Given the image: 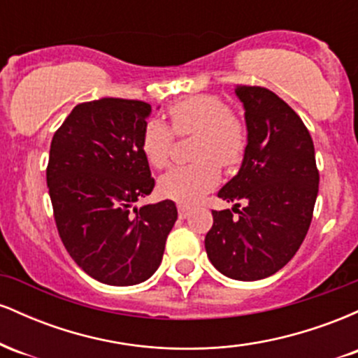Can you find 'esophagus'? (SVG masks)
I'll return each instance as SVG.
<instances>
[{
    "mask_svg": "<svg viewBox=\"0 0 358 358\" xmlns=\"http://www.w3.org/2000/svg\"><path fill=\"white\" fill-rule=\"evenodd\" d=\"M178 215H180V219H187V217L190 215V207H188V205L180 203L178 205Z\"/></svg>",
    "mask_w": 358,
    "mask_h": 358,
    "instance_id": "esophagus-1",
    "label": "esophagus"
}]
</instances>
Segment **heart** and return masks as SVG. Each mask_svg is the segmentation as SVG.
Wrapping results in <instances>:
<instances>
[{
    "instance_id": "b5f03b06",
    "label": "heart",
    "mask_w": 358,
    "mask_h": 358,
    "mask_svg": "<svg viewBox=\"0 0 358 358\" xmlns=\"http://www.w3.org/2000/svg\"><path fill=\"white\" fill-rule=\"evenodd\" d=\"M171 127L176 134H190V165L175 166L158 180V190L166 199L193 203L212 190L220 180L222 166L239 165L248 145L244 122L229 110L224 99L213 94H193L168 108ZM173 134L163 122L151 119L141 133V151L146 162L163 168L170 159Z\"/></svg>"
}]
</instances>
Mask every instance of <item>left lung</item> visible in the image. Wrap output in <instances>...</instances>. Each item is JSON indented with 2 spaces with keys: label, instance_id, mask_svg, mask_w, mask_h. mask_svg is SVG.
Returning <instances> with one entry per match:
<instances>
[{
  "label": "left lung",
  "instance_id": "8db88e82",
  "mask_svg": "<svg viewBox=\"0 0 358 358\" xmlns=\"http://www.w3.org/2000/svg\"><path fill=\"white\" fill-rule=\"evenodd\" d=\"M236 96L244 106L248 146L219 196L234 202L240 217L212 210L205 249L224 276L257 281L285 268L305 241L320 175L313 139L281 97L256 85H236Z\"/></svg>",
  "mask_w": 358,
  "mask_h": 358
}]
</instances>
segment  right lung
I'll return each instance as SVG.
<instances>
[{
    "instance_id": "add662e5",
    "label": "right lung",
    "mask_w": 358,
    "mask_h": 358,
    "mask_svg": "<svg viewBox=\"0 0 358 358\" xmlns=\"http://www.w3.org/2000/svg\"><path fill=\"white\" fill-rule=\"evenodd\" d=\"M151 106L102 97L76 106L53 134L47 185L60 239L77 266L110 286L159 268L176 205L136 207L155 188L141 133Z\"/></svg>"
}]
</instances>
